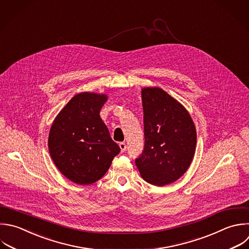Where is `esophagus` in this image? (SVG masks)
<instances>
[{
    "label": "esophagus",
    "mask_w": 249,
    "mask_h": 249,
    "mask_svg": "<svg viewBox=\"0 0 249 249\" xmlns=\"http://www.w3.org/2000/svg\"><path fill=\"white\" fill-rule=\"evenodd\" d=\"M119 146H120V148H121L122 153H124V152L126 150V145H125L124 142H121V143L119 144Z\"/></svg>",
    "instance_id": "obj_1"
}]
</instances>
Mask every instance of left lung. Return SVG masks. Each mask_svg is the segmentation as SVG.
<instances>
[{
	"instance_id": "obj_1",
	"label": "left lung",
	"mask_w": 249,
	"mask_h": 249,
	"mask_svg": "<svg viewBox=\"0 0 249 249\" xmlns=\"http://www.w3.org/2000/svg\"><path fill=\"white\" fill-rule=\"evenodd\" d=\"M142 103L145 145L135 163L145 181L164 186L189 168L196 151V127L187 110L161 89H143Z\"/></svg>"
}]
</instances>
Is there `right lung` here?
<instances>
[{
    "label": "right lung",
    "mask_w": 249,
    "mask_h": 249,
    "mask_svg": "<svg viewBox=\"0 0 249 249\" xmlns=\"http://www.w3.org/2000/svg\"><path fill=\"white\" fill-rule=\"evenodd\" d=\"M106 101L105 94L79 93L52 125L51 157L60 172L76 184L89 185L102 178L121 152L99 115Z\"/></svg>",
    "instance_id": "obj_1"
}]
</instances>
